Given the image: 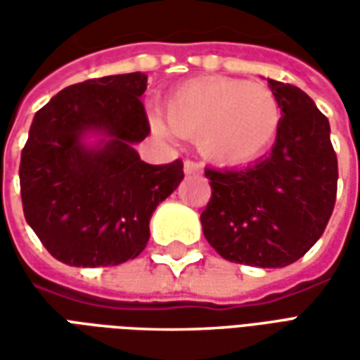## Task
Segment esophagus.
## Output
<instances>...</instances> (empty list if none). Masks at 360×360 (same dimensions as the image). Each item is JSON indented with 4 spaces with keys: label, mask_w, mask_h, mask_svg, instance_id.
<instances>
[{
    "label": "esophagus",
    "mask_w": 360,
    "mask_h": 360,
    "mask_svg": "<svg viewBox=\"0 0 360 360\" xmlns=\"http://www.w3.org/2000/svg\"><path fill=\"white\" fill-rule=\"evenodd\" d=\"M183 172L187 173V175H195V173L202 172V165L196 164V162H191V160H187V162L183 164Z\"/></svg>",
    "instance_id": "obj_1"
}]
</instances>
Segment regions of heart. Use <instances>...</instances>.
Instances as JSON below:
<instances>
[{
	"label": "heart",
	"instance_id": "b5f03b06",
	"mask_svg": "<svg viewBox=\"0 0 360 360\" xmlns=\"http://www.w3.org/2000/svg\"><path fill=\"white\" fill-rule=\"evenodd\" d=\"M165 121L173 133L196 139L198 150L212 162L241 165L262 156L276 141L281 110L274 92L262 84L206 77L169 92ZM150 123L156 133H169L156 113Z\"/></svg>",
	"mask_w": 360,
	"mask_h": 360
}]
</instances>
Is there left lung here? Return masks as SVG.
<instances>
[{
  "instance_id": "8db88e82",
  "label": "left lung",
  "mask_w": 360,
  "mask_h": 360,
  "mask_svg": "<svg viewBox=\"0 0 360 360\" xmlns=\"http://www.w3.org/2000/svg\"><path fill=\"white\" fill-rule=\"evenodd\" d=\"M281 110L270 154L241 169H212L200 214L206 241L237 264L283 268L322 237L338 193L330 123L301 89L268 79Z\"/></svg>"
}]
</instances>
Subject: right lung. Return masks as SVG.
Listing matches in <instances>:
<instances>
[{"label":"right lung","instance_id":"add662e5","mask_svg":"<svg viewBox=\"0 0 360 360\" xmlns=\"http://www.w3.org/2000/svg\"><path fill=\"white\" fill-rule=\"evenodd\" d=\"M144 73L67 86L36 111L20 154L28 226L69 266H117L141 255L156 206L183 181V162H142L150 133ZM94 136L96 141L89 143Z\"/></svg>","mask_w":360,"mask_h":360}]
</instances>
